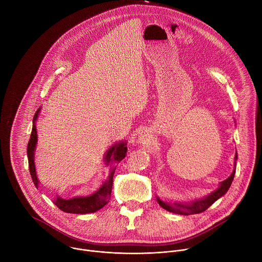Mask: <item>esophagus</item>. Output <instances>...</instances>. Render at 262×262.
I'll return each instance as SVG.
<instances>
[{
    "instance_id": "34e87169",
    "label": "esophagus",
    "mask_w": 262,
    "mask_h": 262,
    "mask_svg": "<svg viewBox=\"0 0 262 262\" xmlns=\"http://www.w3.org/2000/svg\"><path fill=\"white\" fill-rule=\"evenodd\" d=\"M150 140H151V135L146 129L142 130L138 136V141L141 144H147V143L150 142Z\"/></svg>"
}]
</instances>
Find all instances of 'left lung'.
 Returning <instances> with one entry per match:
<instances>
[{
	"mask_svg": "<svg viewBox=\"0 0 262 262\" xmlns=\"http://www.w3.org/2000/svg\"><path fill=\"white\" fill-rule=\"evenodd\" d=\"M234 159H235V161L237 160V154L235 155ZM234 174H235V167H234L231 175L227 179L222 181L220 183V186L215 191H213L212 193H210L208 196H206L204 198L195 199L190 202H166V201H162L159 197H157V200H158L159 204L164 209H166L170 212H173V213L182 214V215H190V214H196V213L203 212L210 205H212L217 199H220L222 196H224L227 193V191L229 190L230 185L232 183V180L234 178Z\"/></svg>",
	"mask_w": 262,
	"mask_h": 262,
	"instance_id": "1",
	"label": "left lung"
}]
</instances>
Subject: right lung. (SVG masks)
<instances>
[{"mask_svg": "<svg viewBox=\"0 0 262 262\" xmlns=\"http://www.w3.org/2000/svg\"><path fill=\"white\" fill-rule=\"evenodd\" d=\"M38 110L34 115L33 119V127H32V133L31 137L28 143L27 147V155H28V161H29V169H30V174L32 177V180L35 184V186L38 189L39 186V180L38 177L36 175V169H35V162H34V152L36 149V144H37V130H36V124L35 121L38 118L39 114ZM127 151V146L126 142H119L116 143L115 145L112 146L111 148L107 149V151L104 155V164L105 166L110 167V174L107 178L103 181V183L99 186V189L86 197H73L70 199H63L59 196L55 199L54 203L64 212H69V213H79V214H84V213H90V212H95L102 208L111 198V192H112V185H113V176L115 173L116 169V164L121 162L126 155Z\"/></svg>", "mask_w": 262, "mask_h": 262, "instance_id": "right-lung-1", "label": "right lung"}]
</instances>
